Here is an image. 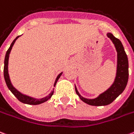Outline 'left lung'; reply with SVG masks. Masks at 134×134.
Returning a JSON list of instances; mask_svg holds the SVG:
<instances>
[{"label": "left lung", "instance_id": "obj_1", "mask_svg": "<svg viewBox=\"0 0 134 134\" xmlns=\"http://www.w3.org/2000/svg\"><path fill=\"white\" fill-rule=\"evenodd\" d=\"M107 36L110 38L113 44L115 45L117 52V73L113 83L105 91L102 93L97 98L93 99L86 98L81 96L75 86L76 94L78 95L81 100L90 105L103 106L110 104L124 91L128 82L129 62L124 46L121 41L118 38H115L112 35V34L108 33Z\"/></svg>", "mask_w": 134, "mask_h": 134}]
</instances>
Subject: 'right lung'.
<instances>
[{
	"label": "right lung",
	"instance_id": "1",
	"mask_svg": "<svg viewBox=\"0 0 134 134\" xmlns=\"http://www.w3.org/2000/svg\"><path fill=\"white\" fill-rule=\"evenodd\" d=\"M19 37V36H17L16 38H15V40L13 41V43H11L10 45V48H8V50L6 52L5 54V60H4V69H3V72H4V78H5V83L7 84V86L9 88L10 91L13 93V94L15 96L16 98H17L18 100H19L20 102H22L23 103L25 104H28V105H39V104H41L43 103H44L46 101H47L48 100L51 98L53 94L54 91L51 92V93L49 95H48L47 96L43 98H40V99H36L34 98H32V97L28 96H26V95L22 94V93H20L19 91H18L16 88H15L14 86H13L11 81H10V76H9V74H8V60H9V56H10V51L12 50V48H13V45L16 41V40ZM63 72H61L60 74H58V76H57V78L55 79V83H54V86H55L56 83L58 82V79L60 77V76L62 75Z\"/></svg>",
	"mask_w": 134,
	"mask_h": 134
}]
</instances>
